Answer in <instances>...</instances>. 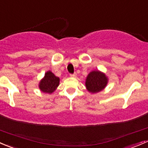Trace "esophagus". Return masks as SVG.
<instances>
[{
    "label": "esophagus",
    "mask_w": 148,
    "mask_h": 148,
    "mask_svg": "<svg viewBox=\"0 0 148 148\" xmlns=\"http://www.w3.org/2000/svg\"><path fill=\"white\" fill-rule=\"evenodd\" d=\"M77 76V74L76 73H74V74H70V77H76Z\"/></svg>",
    "instance_id": "esophagus-1"
}]
</instances>
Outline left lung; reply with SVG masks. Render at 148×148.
I'll use <instances>...</instances> for the list:
<instances>
[{
    "mask_svg": "<svg viewBox=\"0 0 148 148\" xmlns=\"http://www.w3.org/2000/svg\"><path fill=\"white\" fill-rule=\"evenodd\" d=\"M85 84L89 92L97 93L105 87L107 84V78L105 74L100 71H93L87 76Z\"/></svg>",
    "mask_w": 148,
    "mask_h": 148,
    "instance_id": "obj_1",
    "label": "left lung"
}]
</instances>
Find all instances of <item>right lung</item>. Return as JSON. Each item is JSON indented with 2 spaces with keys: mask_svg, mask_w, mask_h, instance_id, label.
Here are the masks:
<instances>
[{
  "mask_svg": "<svg viewBox=\"0 0 148 148\" xmlns=\"http://www.w3.org/2000/svg\"><path fill=\"white\" fill-rule=\"evenodd\" d=\"M59 84V78L56 77L51 71H47L44 78L40 82L39 88L43 92L52 93Z\"/></svg>",
  "mask_w": 148,
  "mask_h": 148,
  "instance_id": "obj_1",
  "label": "right lung"
}]
</instances>
